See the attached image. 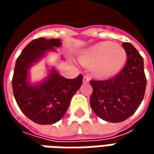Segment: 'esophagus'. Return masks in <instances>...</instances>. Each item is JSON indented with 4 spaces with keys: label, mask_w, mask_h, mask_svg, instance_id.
I'll return each mask as SVG.
<instances>
[{
    "label": "esophagus",
    "mask_w": 154,
    "mask_h": 154,
    "mask_svg": "<svg viewBox=\"0 0 154 154\" xmlns=\"http://www.w3.org/2000/svg\"><path fill=\"white\" fill-rule=\"evenodd\" d=\"M89 82V77L87 75H85L83 77V82Z\"/></svg>",
    "instance_id": "34e87169"
}]
</instances>
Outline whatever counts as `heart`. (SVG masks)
<instances>
[{
  "label": "heart",
  "instance_id": "heart-1",
  "mask_svg": "<svg viewBox=\"0 0 154 154\" xmlns=\"http://www.w3.org/2000/svg\"><path fill=\"white\" fill-rule=\"evenodd\" d=\"M125 49L112 42H100L88 48L81 54L82 63L92 67L93 73L100 77H111L118 73L125 64Z\"/></svg>",
  "mask_w": 154,
  "mask_h": 154
}]
</instances>
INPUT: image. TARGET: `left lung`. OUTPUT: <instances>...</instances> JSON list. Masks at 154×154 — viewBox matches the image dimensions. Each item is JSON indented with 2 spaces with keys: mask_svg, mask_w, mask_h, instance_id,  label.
<instances>
[{
  "mask_svg": "<svg viewBox=\"0 0 154 154\" xmlns=\"http://www.w3.org/2000/svg\"><path fill=\"white\" fill-rule=\"evenodd\" d=\"M127 54L125 66L119 74L106 80H91V109L107 122L119 123L134 113L142 102L146 89L143 59L129 43L124 42Z\"/></svg>",
  "mask_w": 154,
  "mask_h": 154,
  "instance_id": "1",
  "label": "left lung"
}]
</instances>
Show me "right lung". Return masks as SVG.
Masks as SVG:
<instances>
[{
  "label": "right lung",
  "mask_w": 154,
  "mask_h": 154,
  "mask_svg": "<svg viewBox=\"0 0 154 154\" xmlns=\"http://www.w3.org/2000/svg\"><path fill=\"white\" fill-rule=\"evenodd\" d=\"M61 44L58 38H35L22 50L15 63L12 88L16 103L29 119L39 125H52L60 120L72 96L82 84V74L67 79L55 69H52L41 82L33 85L29 82V67L48 51H56L55 48Z\"/></svg>",
  "instance_id": "1"
}]
</instances>
